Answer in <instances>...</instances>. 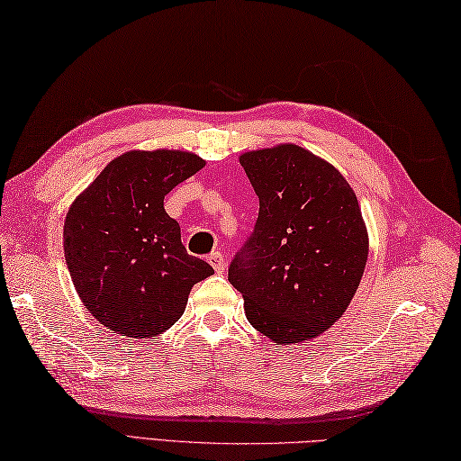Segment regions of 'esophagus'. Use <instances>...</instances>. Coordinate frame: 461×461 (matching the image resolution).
<instances>
[{
	"label": "esophagus",
	"instance_id": "1",
	"mask_svg": "<svg viewBox=\"0 0 461 461\" xmlns=\"http://www.w3.org/2000/svg\"><path fill=\"white\" fill-rule=\"evenodd\" d=\"M208 261L212 263V267H213L215 273H223V271H225V258H223V253H220V251L210 253Z\"/></svg>",
	"mask_w": 461,
	"mask_h": 461
}]
</instances>
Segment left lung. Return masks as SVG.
<instances>
[{
    "label": "left lung",
    "mask_w": 461,
    "mask_h": 461,
    "mask_svg": "<svg viewBox=\"0 0 461 461\" xmlns=\"http://www.w3.org/2000/svg\"><path fill=\"white\" fill-rule=\"evenodd\" d=\"M240 162L259 213L228 279L261 335L287 345L319 337L347 311L366 266L357 195L337 168L295 144Z\"/></svg>",
    "instance_id": "1"
}]
</instances>
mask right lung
Wrapping results in <instances>:
<instances>
[{
  "mask_svg": "<svg viewBox=\"0 0 461 461\" xmlns=\"http://www.w3.org/2000/svg\"><path fill=\"white\" fill-rule=\"evenodd\" d=\"M200 168L182 150H132L106 164L67 212L68 273L85 307L116 335L144 339L182 317L210 263L190 256L164 195Z\"/></svg>",
  "mask_w": 461,
  "mask_h": 461,
  "instance_id": "1",
  "label": "right lung"
}]
</instances>
